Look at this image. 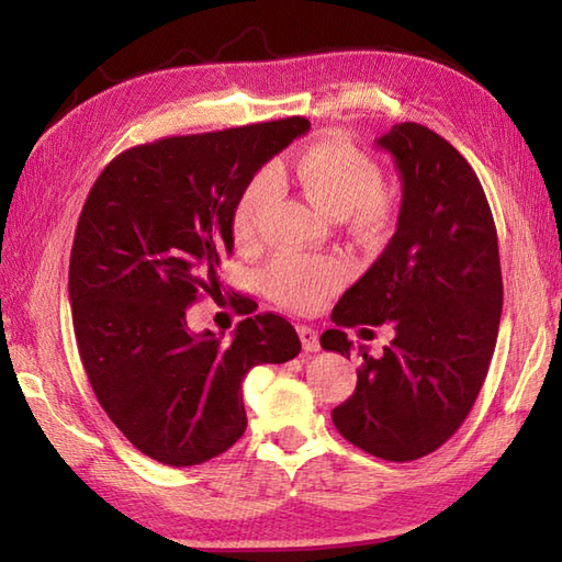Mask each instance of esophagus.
<instances>
[{
    "label": "esophagus",
    "mask_w": 562,
    "mask_h": 562,
    "mask_svg": "<svg viewBox=\"0 0 562 562\" xmlns=\"http://www.w3.org/2000/svg\"><path fill=\"white\" fill-rule=\"evenodd\" d=\"M296 333H300L302 348L306 352H316L321 348V345H318V330H314L312 326H300V328H296Z\"/></svg>",
    "instance_id": "1"
}]
</instances>
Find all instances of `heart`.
<instances>
[{"mask_svg": "<svg viewBox=\"0 0 562 562\" xmlns=\"http://www.w3.org/2000/svg\"><path fill=\"white\" fill-rule=\"evenodd\" d=\"M290 173L308 200L333 217H345L352 212L362 220L379 217L381 171L350 139L330 135L316 142L294 161ZM274 190H278L274 176L270 171H260L238 195L232 214V229L241 246H250L258 238ZM342 280V262L290 254L274 258L262 274L268 294L292 312H314L340 288Z\"/></svg>", "mask_w": 562, "mask_h": 562, "instance_id": "heart-1", "label": "heart"}]
</instances>
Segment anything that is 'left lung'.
Instances as JSON below:
<instances>
[{"mask_svg": "<svg viewBox=\"0 0 562 562\" xmlns=\"http://www.w3.org/2000/svg\"><path fill=\"white\" fill-rule=\"evenodd\" d=\"M376 147L401 176L396 234L340 296L321 348L350 357L342 328H393L379 357L360 345L355 393L333 408V425L379 459L415 461L445 445L479 398L503 314V272L483 186L445 137L401 123Z\"/></svg>", "mask_w": 562, "mask_h": 562, "instance_id": "left-lung-1", "label": "left lung"}]
</instances>
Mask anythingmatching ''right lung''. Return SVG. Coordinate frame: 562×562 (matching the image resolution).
<instances>
[{
    "label": "right lung",
    "mask_w": 562,
    "mask_h": 562,
    "mask_svg": "<svg viewBox=\"0 0 562 562\" xmlns=\"http://www.w3.org/2000/svg\"><path fill=\"white\" fill-rule=\"evenodd\" d=\"M308 127L284 117L139 145L105 166L83 202L69 258L79 357L101 408L154 461L220 457L246 429V374L302 350L278 314L244 318L222 342L190 330L186 308L220 292L241 190Z\"/></svg>",
    "instance_id": "1"
}]
</instances>
